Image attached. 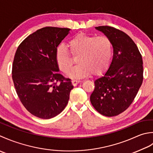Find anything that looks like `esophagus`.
I'll return each instance as SVG.
<instances>
[{
  "instance_id": "34e87169",
  "label": "esophagus",
  "mask_w": 153,
  "mask_h": 153,
  "mask_svg": "<svg viewBox=\"0 0 153 153\" xmlns=\"http://www.w3.org/2000/svg\"><path fill=\"white\" fill-rule=\"evenodd\" d=\"M81 82L80 80H72V84L73 86H76L78 84L80 83Z\"/></svg>"
}]
</instances>
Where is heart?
<instances>
[{
	"mask_svg": "<svg viewBox=\"0 0 153 153\" xmlns=\"http://www.w3.org/2000/svg\"><path fill=\"white\" fill-rule=\"evenodd\" d=\"M71 54L77 57L76 66L72 71L74 61L69 51L64 45H59L55 50V58L59 68L69 76L75 79L91 74L97 75L104 71L110 63L112 46L106 36H98L79 33L68 42Z\"/></svg>",
	"mask_w": 153,
	"mask_h": 153,
	"instance_id": "b5f03b06",
	"label": "heart"
}]
</instances>
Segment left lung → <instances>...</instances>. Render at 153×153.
Here are the masks:
<instances>
[{
	"label": "left lung",
	"mask_w": 153,
	"mask_h": 153,
	"mask_svg": "<svg viewBox=\"0 0 153 153\" xmlns=\"http://www.w3.org/2000/svg\"><path fill=\"white\" fill-rule=\"evenodd\" d=\"M110 39L114 49L108 69L94 80L90 100L103 116H115L127 109L143 80L142 56L131 37L110 26L95 27Z\"/></svg>",
	"instance_id": "8db88e82"
}]
</instances>
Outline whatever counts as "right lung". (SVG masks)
Returning a JSON list of instances; mask_svg holds the SVG:
<instances>
[{
  "label": "right lung",
  "mask_w": 153,
  "mask_h": 153,
  "mask_svg": "<svg viewBox=\"0 0 153 153\" xmlns=\"http://www.w3.org/2000/svg\"><path fill=\"white\" fill-rule=\"evenodd\" d=\"M71 29L45 27L18 46L12 65L16 93L30 113L42 119L57 116L68 104L73 86L59 73L56 48Z\"/></svg>",
  "instance_id": "right-lung-1"
}]
</instances>
